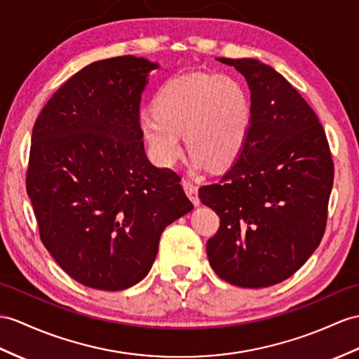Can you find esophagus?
<instances>
[{"instance_id": "1", "label": "esophagus", "mask_w": 359, "mask_h": 359, "mask_svg": "<svg viewBox=\"0 0 359 359\" xmlns=\"http://www.w3.org/2000/svg\"><path fill=\"white\" fill-rule=\"evenodd\" d=\"M182 187H184L186 194L190 198L191 203H194V205H199L201 201H199V196H198V187L194 184V182L184 180V181H182Z\"/></svg>"}]
</instances>
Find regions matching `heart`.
<instances>
[{
    "label": "heart",
    "mask_w": 359,
    "mask_h": 359,
    "mask_svg": "<svg viewBox=\"0 0 359 359\" xmlns=\"http://www.w3.org/2000/svg\"><path fill=\"white\" fill-rule=\"evenodd\" d=\"M251 125L250 97L230 76L189 73L165 82L155 109L138 114V129L155 163L172 165L184 135L195 169H224L241 154Z\"/></svg>",
    "instance_id": "b5f03b06"
}]
</instances>
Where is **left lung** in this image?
Listing matches in <instances>:
<instances>
[{"label":"left lung","mask_w":359,"mask_h":359,"mask_svg":"<svg viewBox=\"0 0 359 359\" xmlns=\"http://www.w3.org/2000/svg\"><path fill=\"white\" fill-rule=\"evenodd\" d=\"M251 91V125L241 154L199 199L221 219L207 257L241 287L280 283L320 245L334 163L317 114L286 79L257 59H226Z\"/></svg>","instance_id":"1"}]
</instances>
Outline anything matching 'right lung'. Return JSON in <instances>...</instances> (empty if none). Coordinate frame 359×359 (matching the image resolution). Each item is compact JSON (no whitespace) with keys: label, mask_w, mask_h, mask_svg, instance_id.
Here are the masks:
<instances>
[{"label":"right lung","mask_w":359,"mask_h":359,"mask_svg":"<svg viewBox=\"0 0 359 359\" xmlns=\"http://www.w3.org/2000/svg\"><path fill=\"white\" fill-rule=\"evenodd\" d=\"M155 68L135 56L86 65L33 126L25 184L41 241L69 277L94 290L143 280L165 226L194 210L178 175L147 160L138 129Z\"/></svg>","instance_id":"1"}]
</instances>
